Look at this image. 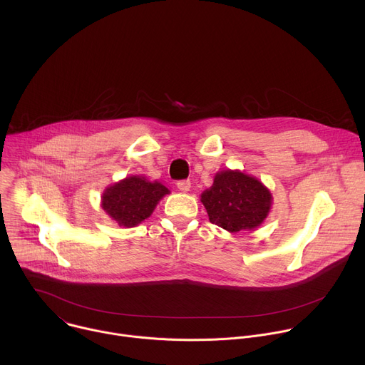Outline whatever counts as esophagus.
<instances>
[{"mask_svg": "<svg viewBox=\"0 0 365 365\" xmlns=\"http://www.w3.org/2000/svg\"><path fill=\"white\" fill-rule=\"evenodd\" d=\"M178 189L182 192H187L190 189V180H179L178 182Z\"/></svg>", "mask_w": 365, "mask_h": 365, "instance_id": "34e87169", "label": "esophagus"}]
</instances>
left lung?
Wrapping results in <instances>:
<instances>
[{"label":"left lung","instance_id":"obj_1","mask_svg":"<svg viewBox=\"0 0 365 365\" xmlns=\"http://www.w3.org/2000/svg\"><path fill=\"white\" fill-rule=\"evenodd\" d=\"M272 193L258 179L240 170H222L200 195L210 221L230 232L251 231L263 224L272 207Z\"/></svg>","mask_w":365,"mask_h":365}]
</instances>
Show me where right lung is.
I'll return each mask as SVG.
<instances>
[{"label": "right lung", "mask_w": 365, "mask_h": 365, "mask_svg": "<svg viewBox=\"0 0 365 365\" xmlns=\"http://www.w3.org/2000/svg\"><path fill=\"white\" fill-rule=\"evenodd\" d=\"M170 193L160 182L144 176H130L108 186L102 193V210L120 227H135L147 220L159 200Z\"/></svg>", "instance_id": "1"}]
</instances>
